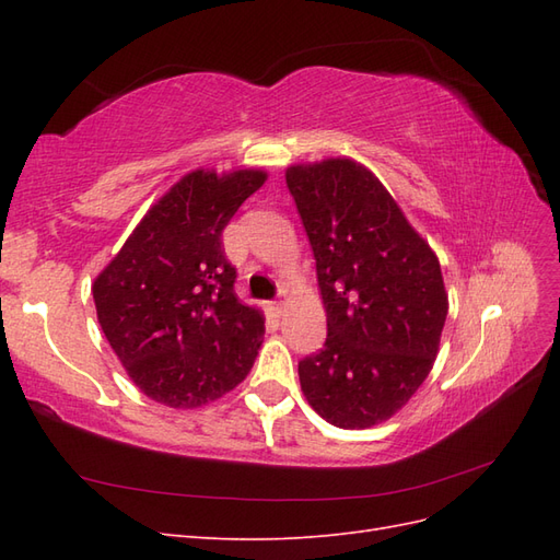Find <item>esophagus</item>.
I'll return each instance as SVG.
<instances>
[{
    "label": "esophagus",
    "instance_id": "1",
    "mask_svg": "<svg viewBox=\"0 0 560 560\" xmlns=\"http://www.w3.org/2000/svg\"><path fill=\"white\" fill-rule=\"evenodd\" d=\"M282 306H284L282 301H270V313H273L276 317H278V315H282Z\"/></svg>",
    "mask_w": 560,
    "mask_h": 560
}]
</instances>
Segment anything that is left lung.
<instances>
[{"label": "left lung", "instance_id": "8db88e82", "mask_svg": "<svg viewBox=\"0 0 560 560\" xmlns=\"http://www.w3.org/2000/svg\"><path fill=\"white\" fill-rule=\"evenodd\" d=\"M327 311L325 348L299 362L313 409L336 428L387 420L428 378L448 313L430 245L366 167L329 159L287 171Z\"/></svg>", "mask_w": 560, "mask_h": 560}]
</instances>
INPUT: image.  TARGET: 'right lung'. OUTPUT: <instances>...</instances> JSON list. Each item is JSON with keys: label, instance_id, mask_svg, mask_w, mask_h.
Wrapping results in <instances>:
<instances>
[{"label": "right lung", "instance_id": "obj_1", "mask_svg": "<svg viewBox=\"0 0 560 560\" xmlns=\"http://www.w3.org/2000/svg\"><path fill=\"white\" fill-rule=\"evenodd\" d=\"M266 182L259 171L177 182L97 276L93 299L116 358L147 397L196 409L226 395L257 360L264 317L235 296L222 231Z\"/></svg>", "mask_w": 560, "mask_h": 560}]
</instances>
